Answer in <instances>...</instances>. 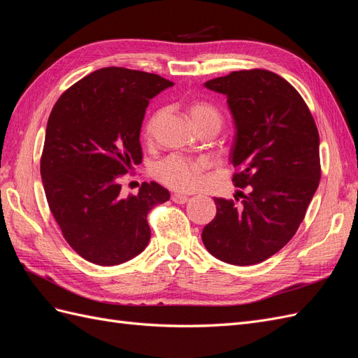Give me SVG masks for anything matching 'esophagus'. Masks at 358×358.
Returning a JSON list of instances; mask_svg holds the SVG:
<instances>
[{"label": "esophagus", "instance_id": "34e87169", "mask_svg": "<svg viewBox=\"0 0 358 358\" xmlns=\"http://www.w3.org/2000/svg\"><path fill=\"white\" fill-rule=\"evenodd\" d=\"M189 200L188 196L185 194H171V201H175L178 204H185Z\"/></svg>", "mask_w": 358, "mask_h": 358}]
</instances>
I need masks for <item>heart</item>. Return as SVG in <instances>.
<instances>
[{
	"label": "heart",
	"instance_id": "1",
	"mask_svg": "<svg viewBox=\"0 0 358 358\" xmlns=\"http://www.w3.org/2000/svg\"><path fill=\"white\" fill-rule=\"evenodd\" d=\"M189 115L192 117L194 124H196L199 128H203L210 124L221 128L222 115L215 106L209 103L206 101L194 103L189 107ZM159 116L161 113H155L149 119L145 127L146 136H150V133L154 131ZM209 166H210L209 161L204 158L194 159V158L173 154L155 162L152 166V175L157 180L164 183L166 187L171 189L192 191L200 187L204 171L209 169Z\"/></svg>",
	"mask_w": 358,
	"mask_h": 358
}]
</instances>
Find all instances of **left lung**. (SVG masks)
<instances>
[{
    "label": "left lung",
    "mask_w": 358,
    "mask_h": 358,
    "mask_svg": "<svg viewBox=\"0 0 358 358\" xmlns=\"http://www.w3.org/2000/svg\"><path fill=\"white\" fill-rule=\"evenodd\" d=\"M227 96L236 124L230 161L243 199H213L204 227L208 251L224 263L251 266L282 249L305 220L320 178V136L305 100L280 76L231 71L204 83Z\"/></svg>",
    "instance_id": "left-lung-1"
}]
</instances>
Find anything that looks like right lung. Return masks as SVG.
<instances>
[{"instance_id": "obj_1", "label": "right lung", "mask_w": 358, "mask_h": 358, "mask_svg": "<svg viewBox=\"0 0 358 358\" xmlns=\"http://www.w3.org/2000/svg\"><path fill=\"white\" fill-rule=\"evenodd\" d=\"M173 82L124 67L76 82L50 112L40 159L43 188L64 239L86 262L117 266L148 246V213L170 194L143 182L124 197L121 179L142 162L140 128L149 100Z\"/></svg>"}]
</instances>
